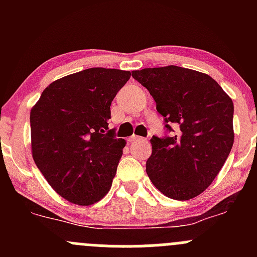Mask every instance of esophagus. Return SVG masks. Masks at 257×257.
I'll list each match as a JSON object with an SVG mask.
<instances>
[{"label":"esophagus","mask_w":257,"mask_h":257,"mask_svg":"<svg viewBox=\"0 0 257 257\" xmlns=\"http://www.w3.org/2000/svg\"><path fill=\"white\" fill-rule=\"evenodd\" d=\"M142 139H143V138H141V137H138V136H132V137H129V138H128V142H129V143H133V142L142 141Z\"/></svg>","instance_id":"obj_1"}]
</instances>
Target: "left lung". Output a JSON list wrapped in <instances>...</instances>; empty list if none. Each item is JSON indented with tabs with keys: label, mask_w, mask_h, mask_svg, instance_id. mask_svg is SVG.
I'll use <instances>...</instances> for the list:
<instances>
[{
	"label": "left lung",
	"mask_w": 257,
	"mask_h": 257,
	"mask_svg": "<svg viewBox=\"0 0 257 257\" xmlns=\"http://www.w3.org/2000/svg\"><path fill=\"white\" fill-rule=\"evenodd\" d=\"M132 76L149 90L172 133L150 139V181L175 200L200 195L219 174L234 144L231 98L208 74L183 67L144 68Z\"/></svg>",
	"instance_id": "obj_1"
}]
</instances>
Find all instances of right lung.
Returning a JSON list of instances; mask_svg holds the SVG:
<instances>
[{"instance_id": "obj_1", "label": "right lung", "mask_w": 257, "mask_h": 257, "mask_svg": "<svg viewBox=\"0 0 257 257\" xmlns=\"http://www.w3.org/2000/svg\"><path fill=\"white\" fill-rule=\"evenodd\" d=\"M131 72L88 68L46 88L31 109L36 165L57 194L87 206L112 186L125 141L108 128L110 104Z\"/></svg>"}]
</instances>
